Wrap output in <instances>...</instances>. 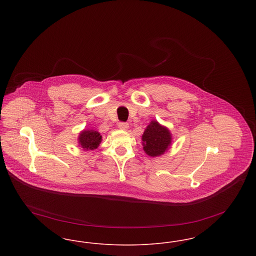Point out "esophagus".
Here are the masks:
<instances>
[{
  "instance_id": "obj_1",
  "label": "esophagus",
  "mask_w": 256,
  "mask_h": 256,
  "mask_svg": "<svg viewBox=\"0 0 256 256\" xmlns=\"http://www.w3.org/2000/svg\"><path fill=\"white\" fill-rule=\"evenodd\" d=\"M118 128H119L120 130H126L128 128V122H120L118 124Z\"/></svg>"
}]
</instances>
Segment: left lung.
<instances>
[{
    "label": "left lung",
    "instance_id": "obj_1",
    "mask_svg": "<svg viewBox=\"0 0 256 256\" xmlns=\"http://www.w3.org/2000/svg\"><path fill=\"white\" fill-rule=\"evenodd\" d=\"M142 140L145 152L154 158L165 152L170 146L172 136L165 126H160L156 121H152L142 135Z\"/></svg>",
    "mask_w": 256,
    "mask_h": 256
}]
</instances>
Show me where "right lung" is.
Returning a JSON list of instances; mask_svg holds the SVG:
<instances>
[{"label": "right lung", "mask_w": 256, "mask_h": 256, "mask_svg": "<svg viewBox=\"0 0 256 256\" xmlns=\"http://www.w3.org/2000/svg\"><path fill=\"white\" fill-rule=\"evenodd\" d=\"M102 141V136L95 130H84L80 137L78 143L82 148L94 150L98 148Z\"/></svg>", "instance_id": "right-lung-1"}]
</instances>
